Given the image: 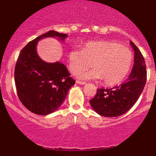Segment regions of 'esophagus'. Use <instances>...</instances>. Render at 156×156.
<instances>
[{"label":"esophagus","instance_id":"obj_1","mask_svg":"<svg viewBox=\"0 0 156 156\" xmlns=\"http://www.w3.org/2000/svg\"><path fill=\"white\" fill-rule=\"evenodd\" d=\"M76 83H77L80 84V85H84V84L86 83L85 81H82V80H77Z\"/></svg>","mask_w":156,"mask_h":156}]
</instances>
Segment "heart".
I'll list each match as a JSON object with an SVG mask.
<instances>
[{"label":"heart","instance_id":"b5f03b06","mask_svg":"<svg viewBox=\"0 0 156 156\" xmlns=\"http://www.w3.org/2000/svg\"><path fill=\"white\" fill-rule=\"evenodd\" d=\"M68 58L69 70L73 74L78 72L77 76L83 79H103L109 86L119 84L125 79L133 60L127 48L119 43L106 41L88 42L81 50L73 48L69 51ZM92 64L94 67L92 70L82 71Z\"/></svg>","mask_w":156,"mask_h":156}]
</instances>
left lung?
<instances>
[{"label": "left lung", "instance_id": "left-lung-1", "mask_svg": "<svg viewBox=\"0 0 156 156\" xmlns=\"http://www.w3.org/2000/svg\"><path fill=\"white\" fill-rule=\"evenodd\" d=\"M130 44L135 51L133 68L127 80L112 88H98L96 96L90 100L93 109L100 115L114 117L125 114L137 101L147 78L145 59L137 47Z\"/></svg>", "mask_w": 156, "mask_h": 156}]
</instances>
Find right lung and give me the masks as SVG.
Segmentation results:
<instances>
[{
	"instance_id": "add662e5",
	"label": "right lung",
	"mask_w": 156,
	"mask_h": 156,
	"mask_svg": "<svg viewBox=\"0 0 156 156\" xmlns=\"http://www.w3.org/2000/svg\"><path fill=\"white\" fill-rule=\"evenodd\" d=\"M50 37L64 40L67 34L49 31L31 40L21 50L14 70L19 100L27 109L39 115H47L58 109L76 83L64 64L47 63L37 55L38 41Z\"/></svg>"
}]
</instances>
